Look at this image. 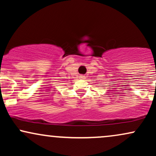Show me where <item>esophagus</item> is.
I'll use <instances>...</instances> for the list:
<instances>
[{"mask_svg": "<svg viewBox=\"0 0 156 156\" xmlns=\"http://www.w3.org/2000/svg\"><path fill=\"white\" fill-rule=\"evenodd\" d=\"M80 79H85L86 76H83V75H80Z\"/></svg>", "mask_w": 156, "mask_h": 156, "instance_id": "1", "label": "esophagus"}]
</instances>
